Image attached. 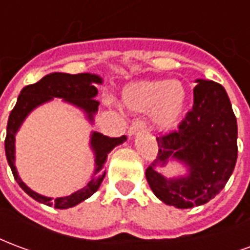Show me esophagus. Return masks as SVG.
Here are the masks:
<instances>
[{"mask_svg": "<svg viewBox=\"0 0 250 250\" xmlns=\"http://www.w3.org/2000/svg\"><path fill=\"white\" fill-rule=\"evenodd\" d=\"M147 125L145 122H142V120H136L134 122L130 127V135H135L138 132H142V131H146Z\"/></svg>", "mask_w": 250, "mask_h": 250, "instance_id": "34e87169", "label": "esophagus"}]
</instances>
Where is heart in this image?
<instances>
[{
    "instance_id": "heart-1",
    "label": "heart",
    "mask_w": 250,
    "mask_h": 250,
    "mask_svg": "<svg viewBox=\"0 0 250 250\" xmlns=\"http://www.w3.org/2000/svg\"><path fill=\"white\" fill-rule=\"evenodd\" d=\"M186 89L179 82L151 80L130 84L123 89L122 99L132 112H151L159 130L167 131L178 125L186 105Z\"/></svg>"
}]
</instances>
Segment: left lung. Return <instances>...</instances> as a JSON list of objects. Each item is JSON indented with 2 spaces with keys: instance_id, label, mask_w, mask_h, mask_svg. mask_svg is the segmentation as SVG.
Listing matches in <instances>:
<instances>
[{
  "instance_id": "8db88e82",
  "label": "left lung",
  "mask_w": 250,
  "mask_h": 250,
  "mask_svg": "<svg viewBox=\"0 0 250 250\" xmlns=\"http://www.w3.org/2000/svg\"><path fill=\"white\" fill-rule=\"evenodd\" d=\"M193 108L178 128L157 136V159L146 168L147 182L162 202L178 209L199 206L214 198L230 178L237 161V119L225 88L197 80ZM170 157L184 162L188 177L166 180L155 171Z\"/></svg>"
}]
</instances>
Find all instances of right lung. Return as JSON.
Instances as JSON below:
<instances>
[{
    "label": "right lung",
    "mask_w": 250,
    "mask_h": 250,
    "mask_svg": "<svg viewBox=\"0 0 250 250\" xmlns=\"http://www.w3.org/2000/svg\"><path fill=\"white\" fill-rule=\"evenodd\" d=\"M93 83H102V79L96 75H91V73L69 75V73L55 72L51 75H46L40 82L29 84L21 89L17 103L9 115L8 125H6V138H5L6 159H8L9 166L12 168L14 179L17 181L20 188L32 198L36 199L37 202L53 206L56 209H68V208H72V206L83 202L84 199L89 198L93 193H96V190L105 177L104 163H105L107 155L114 150V147L125 141V136L108 138V136H104L103 134L93 132L92 138H91V146L96 155L95 177L88 182L87 186L77 190L71 195L60 197L56 199L44 197V195H40V194L35 193L33 190H30L19 177L16 166H14V136H16V132L19 131L21 123L26 118V115L37 105L45 103L52 98H62L84 109L85 114L88 115V119L92 122L93 114L98 111L99 107V102L95 100V96L98 95V89L95 85H92Z\"/></svg>",
    "instance_id": "add662e5"
}]
</instances>
